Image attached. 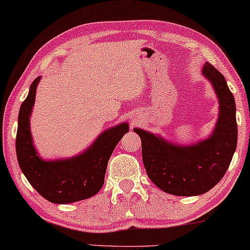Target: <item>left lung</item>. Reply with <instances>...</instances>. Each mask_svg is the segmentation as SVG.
I'll list each match as a JSON object with an SVG mask.
<instances>
[{"label": "left lung", "mask_w": 250, "mask_h": 250, "mask_svg": "<svg viewBox=\"0 0 250 250\" xmlns=\"http://www.w3.org/2000/svg\"><path fill=\"white\" fill-rule=\"evenodd\" d=\"M202 74L210 81L220 104L210 137L182 146L146 130L133 129L141 139L148 177L168 194L193 196L210 191L225 176L237 147L236 103L226 78L210 62L203 65Z\"/></svg>", "instance_id": "1"}]
</instances>
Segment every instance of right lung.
<instances>
[{
	"label": "right lung",
	"instance_id": "right-lung-1",
	"mask_svg": "<svg viewBox=\"0 0 250 250\" xmlns=\"http://www.w3.org/2000/svg\"><path fill=\"white\" fill-rule=\"evenodd\" d=\"M40 76L32 82L18 118L16 149L19 165L32 188L51 203L67 204L95 195L104 184L107 162L125 132L126 122L106 129L86 150L70 158L46 161L33 146L30 117Z\"/></svg>",
	"mask_w": 250,
	"mask_h": 250
}]
</instances>
